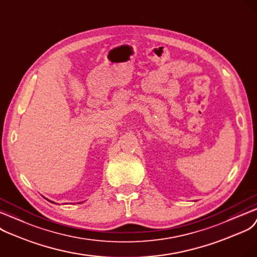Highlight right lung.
Returning a JSON list of instances; mask_svg holds the SVG:
<instances>
[{
	"mask_svg": "<svg viewBox=\"0 0 257 257\" xmlns=\"http://www.w3.org/2000/svg\"><path fill=\"white\" fill-rule=\"evenodd\" d=\"M47 200H48V199H47ZM48 201H49V202H51V203H53V204H55L54 202H52V201H50V200H48Z\"/></svg>",
	"mask_w": 257,
	"mask_h": 257,
	"instance_id": "obj_1",
	"label": "right lung"
}]
</instances>
